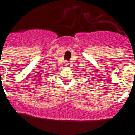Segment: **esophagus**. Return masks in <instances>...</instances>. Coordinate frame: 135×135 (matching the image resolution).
Returning a JSON list of instances; mask_svg holds the SVG:
<instances>
[{
    "label": "esophagus",
    "mask_w": 135,
    "mask_h": 135,
    "mask_svg": "<svg viewBox=\"0 0 135 135\" xmlns=\"http://www.w3.org/2000/svg\"><path fill=\"white\" fill-rule=\"evenodd\" d=\"M69 63L68 62V61H65V65L66 66H68V65H69Z\"/></svg>",
    "instance_id": "34e87169"
}]
</instances>
